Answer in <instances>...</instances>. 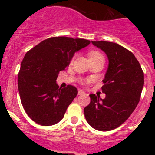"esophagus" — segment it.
<instances>
[{"instance_id": "obj_1", "label": "esophagus", "mask_w": 155, "mask_h": 155, "mask_svg": "<svg viewBox=\"0 0 155 155\" xmlns=\"http://www.w3.org/2000/svg\"><path fill=\"white\" fill-rule=\"evenodd\" d=\"M84 93H85V92H84V90H82V89L78 90V95H84Z\"/></svg>"}]
</instances>
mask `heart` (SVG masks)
<instances>
[{"label": "heart", "instance_id": "obj_1", "mask_svg": "<svg viewBox=\"0 0 155 155\" xmlns=\"http://www.w3.org/2000/svg\"><path fill=\"white\" fill-rule=\"evenodd\" d=\"M97 54H101L100 53H98V52H90L89 53V57H91V56H93V55H97Z\"/></svg>", "mask_w": 155, "mask_h": 155}]
</instances>
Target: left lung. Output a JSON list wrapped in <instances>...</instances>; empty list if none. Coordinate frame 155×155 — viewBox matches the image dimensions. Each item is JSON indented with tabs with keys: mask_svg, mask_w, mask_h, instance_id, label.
Listing matches in <instances>:
<instances>
[{
	"mask_svg": "<svg viewBox=\"0 0 155 155\" xmlns=\"http://www.w3.org/2000/svg\"><path fill=\"white\" fill-rule=\"evenodd\" d=\"M108 57L102 87L105 98L90 94L84 109L87 123L99 131H109L124 123L137 107L144 85V73L134 54L117 43L92 41Z\"/></svg>",
	"mask_w": 155,
	"mask_h": 155,
	"instance_id": "1",
	"label": "left lung"
}]
</instances>
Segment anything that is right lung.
I'll return each mask as SVG.
<instances>
[{"mask_svg": "<svg viewBox=\"0 0 155 155\" xmlns=\"http://www.w3.org/2000/svg\"><path fill=\"white\" fill-rule=\"evenodd\" d=\"M89 44L84 38L54 37L25 54L18 73V91L25 113L35 122L53 125L63 119L78 90L72 85L59 88L56 80L75 52Z\"/></svg>", "mask_w": 155, "mask_h": 155, "instance_id": "1", "label": "right lung"}]
</instances>
